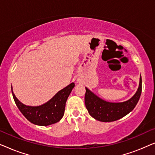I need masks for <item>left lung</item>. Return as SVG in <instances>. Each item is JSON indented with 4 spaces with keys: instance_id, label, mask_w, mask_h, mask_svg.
Instances as JSON below:
<instances>
[{
    "instance_id": "left-lung-1",
    "label": "left lung",
    "mask_w": 155,
    "mask_h": 155,
    "mask_svg": "<svg viewBox=\"0 0 155 155\" xmlns=\"http://www.w3.org/2000/svg\"><path fill=\"white\" fill-rule=\"evenodd\" d=\"M85 89L84 102L90 116L99 121L111 122L123 118L135 107L142 92V78H140L139 87L134 96L124 102H108L96 96L89 89Z\"/></svg>"
}]
</instances>
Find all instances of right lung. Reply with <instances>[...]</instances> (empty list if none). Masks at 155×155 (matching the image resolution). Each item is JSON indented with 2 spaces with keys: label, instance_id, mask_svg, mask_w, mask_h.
<instances>
[{
  "label": "right lung",
  "instance_id": "1",
  "mask_svg": "<svg viewBox=\"0 0 155 155\" xmlns=\"http://www.w3.org/2000/svg\"><path fill=\"white\" fill-rule=\"evenodd\" d=\"M74 87L75 84L72 82L59 91L48 102L39 107H29L23 104L15 96L12 87L11 90L15 102L25 117L34 124L46 126L58 122L62 118L67 99Z\"/></svg>",
  "mask_w": 155,
  "mask_h": 155
}]
</instances>
